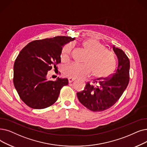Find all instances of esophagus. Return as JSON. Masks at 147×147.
I'll return each mask as SVG.
<instances>
[{
    "instance_id": "34e87169",
    "label": "esophagus",
    "mask_w": 147,
    "mask_h": 147,
    "mask_svg": "<svg viewBox=\"0 0 147 147\" xmlns=\"http://www.w3.org/2000/svg\"><path fill=\"white\" fill-rule=\"evenodd\" d=\"M68 82L69 83H71V82H73V81L75 80V79L74 78H69L68 79Z\"/></svg>"
}]
</instances>
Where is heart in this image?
Returning a JSON list of instances; mask_svg holds the SVG:
<instances>
[{"instance_id":"heart-1","label":"heart","mask_w":147,"mask_h":147,"mask_svg":"<svg viewBox=\"0 0 147 147\" xmlns=\"http://www.w3.org/2000/svg\"><path fill=\"white\" fill-rule=\"evenodd\" d=\"M82 47L88 53L84 64L72 63L63 69V74L66 77L79 79L91 74L97 78L106 79L113 73L116 67V59L112 51L97 40L88 39L83 42ZM73 46L68 44L63 47L61 58L63 61L68 60Z\"/></svg>"}]
</instances>
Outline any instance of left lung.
Listing matches in <instances>:
<instances>
[{
	"label": "left lung",
	"instance_id": "obj_1",
	"mask_svg": "<svg viewBox=\"0 0 147 147\" xmlns=\"http://www.w3.org/2000/svg\"><path fill=\"white\" fill-rule=\"evenodd\" d=\"M113 50L118 64L111 77L94 80L95 86L88 82L84 90L77 92L80 103L94 112L103 111L112 106L129 84L130 61L121 49L113 46Z\"/></svg>",
	"mask_w": 147,
	"mask_h": 147
}]
</instances>
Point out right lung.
<instances>
[{
  "label": "right lung",
  "mask_w": 147,
  "mask_h": 147,
  "mask_svg": "<svg viewBox=\"0 0 147 147\" xmlns=\"http://www.w3.org/2000/svg\"><path fill=\"white\" fill-rule=\"evenodd\" d=\"M75 38L58 36L29 42L19 53L14 65V85L22 100L29 107L41 109L58 100L67 78L47 79L48 71L61 62L62 47Z\"/></svg>",
  "instance_id": "add662e5"
}]
</instances>
